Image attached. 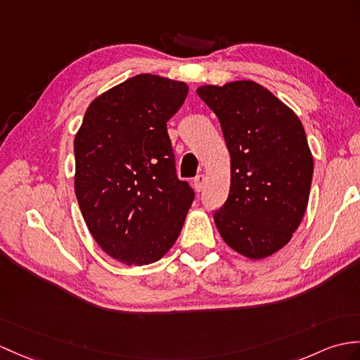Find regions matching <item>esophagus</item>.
Returning <instances> with one entry per match:
<instances>
[{
	"instance_id": "obj_1",
	"label": "esophagus",
	"mask_w": 360,
	"mask_h": 360,
	"mask_svg": "<svg viewBox=\"0 0 360 360\" xmlns=\"http://www.w3.org/2000/svg\"><path fill=\"white\" fill-rule=\"evenodd\" d=\"M193 187L196 191H200L204 188V174H198V176L193 179Z\"/></svg>"
}]
</instances>
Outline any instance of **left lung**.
<instances>
[{"label":"left lung","instance_id":"obj_1","mask_svg":"<svg viewBox=\"0 0 360 360\" xmlns=\"http://www.w3.org/2000/svg\"><path fill=\"white\" fill-rule=\"evenodd\" d=\"M231 160L230 193L213 218L222 239L250 259L278 252L307 210L313 156L293 110L253 81L202 86Z\"/></svg>","mask_w":360,"mask_h":360}]
</instances>
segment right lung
Here are the masks:
<instances>
[{"label":"right lung","instance_id":"right-lung-1","mask_svg":"<svg viewBox=\"0 0 360 360\" xmlns=\"http://www.w3.org/2000/svg\"><path fill=\"white\" fill-rule=\"evenodd\" d=\"M187 84L142 73L98 96L75 136V193L107 255L156 262L173 247L195 191L176 174L167 121Z\"/></svg>","mask_w":360,"mask_h":360}]
</instances>
